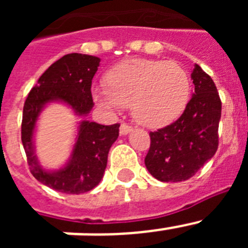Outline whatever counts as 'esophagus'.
<instances>
[{"instance_id":"esophagus-1","label":"esophagus","mask_w":248,"mask_h":248,"mask_svg":"<svg viewBox=\"0 0 248 248\" xmlns=\"http://www.w3.org/2000/svg\"><path fill=\"white\" fill-rule=\"evenodd\" d=\"M131 130H133V126L128 125L125 123H123L122 125H120V134L122 135H128Z\"/></svg>"}]
</instances>
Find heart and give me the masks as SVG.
Returning <instances> with one entry per match:
<instances>
[{
    "mask_svg": "<svg viewBox=\"0 0 248 248\" xmlns=\"http://www.w3.org/2000/svg\"><path fill=\"white\" fill-rule=\"evenodd\" d=\"M107 83L93 89L94 102L110 111L131 105L135 120L148 128H161L180 117L191 89L180 64L157 59L120 63L109 72Z\"/></svg>",
    "mask_w": 248,
    "mask_h": 248,
    "instance_id": "obj_1",
    "label": "heart"
}]
</instances>
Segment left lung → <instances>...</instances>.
I'll return each mask as SVG.
<instances>
[{
  "mask_svg": "<svg viewBox=\"0 0 248 248\" xmlns=\"http://www.w3.org/2000/svg\"><path fill=\"white\" fill-rule=\"evenodd\" d=\"M195 93L181 117L150 133L145 166L163 183L185 181L215 155L218 146L221 100L209 74L195 64L191 73Z\"/></svg>",
  "mask_w": 248,
  "mask_h": 248,
  "instance_id": "8db88e82",
  "label": "left lung"
}]
</instances>
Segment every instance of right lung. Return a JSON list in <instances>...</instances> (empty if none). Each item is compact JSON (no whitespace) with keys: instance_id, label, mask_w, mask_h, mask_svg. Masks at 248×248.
Wrapping results in <instances>:
<instances>
[{"instance_id":"add662e5","label":"right lung","mask_w":248,"mask_h":248,"mask_svg":"<svg viewBox=\"0 0 248 248\" xmlns=\"http://www.w3.org/2000/svg\"><path fill=\"white\" fill-rule=\"evenodd\" d=\"M100 58L71 53L48 68L31 89L23 107L22 144L31 172L39 183L63 194H83L94 189L103 179L110 146L119 137L120 124L102 125L82 120L77 129L72 154L62 168L47 170L39 164L34 148L38 118L49 103H63L77 117H87L94 107L92 79Z\"/></svg>"}]
</instances>
